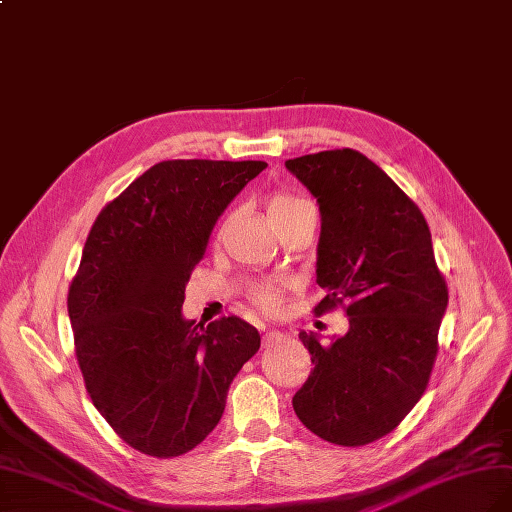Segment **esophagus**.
Segmentation results:
<instances>
[{"mask_svg": "<svg viewBox=\"0 0 512 512\" xmlns=\"http://www.w3.org/2000/svg\"><path fill=\"white\" fill-rule=\"evenodd\" d=\"M286 339H288V334L277 332V330H269V332H264L262 343L264 345H273V343H281V341H286Z\"/></svg>", "mask_w": 512, "mask_h": 512, "instance_id": "obj_1", "label": "esophagus"}]
</instances>
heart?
Returning a JSON list of instances; mask_svg holds the SVG:
<instances>
[{"instance_id": "heart-1", "label": "heart", "mask_w": 512, "mask_h": 512, "mask_svg": "<svg viewBox=\"0 0 512 512\" xmlns=\"http://www.w3.org/2000/svg\"><path fill=\"white\" fill-rule=\"evenodd\" d=\"M303 205H307L305 199L296 197V195H292V192H286V190H277L267 201L269 218H271V222H275L279 218H286L292 214V211H296ZM252 298L260 309L273 313L279 309V303H281V286H260L254 290Z\"/></svg>"}]
</instances>
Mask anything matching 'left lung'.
I'll return each mask as SVG.
<instances>
[{
  "label": "left lung",
  "instance_id": "1",
  "mask_svg": "<svg viewBox=\"0 0 512 512\" xmlns=\"http://www.w3.org/2000/svg\"><path fill=\"white\" fill-rule=\"evenodd\" d=\"M320 203L313 313L345 309V337L298 339L313 370L292 398L303 426L341 447L390 434L424 396L438 354L449 290L428 222L398 184L358 150L286 161Z\"/></svg>",
  "mask_w": 512,
  "mask_h": 512
}]
</instances>
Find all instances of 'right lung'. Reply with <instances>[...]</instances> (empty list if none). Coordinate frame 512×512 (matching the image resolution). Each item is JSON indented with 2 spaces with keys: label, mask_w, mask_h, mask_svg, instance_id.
I'll use <instances>...</instances> for the list:
<instances>
[{
  "label": "right lung",
  "mask_w": 512,
  "mask_h": 512,
  "mask_svg": "<svg viewBox=\"0 0 512 512\" xmlns=\"http://www.w3.org/2000/svg\"><path fill=\"white\" fill-rule=\"evenodd\" d=\"M262 161H163L105 205L67 294L86 392L135 451L178 457L218 426L260 347L239 317L184 320L186 284L211 231Z\"/></svg>",
  "instance_id": "obj_1"
}]
</instances>
